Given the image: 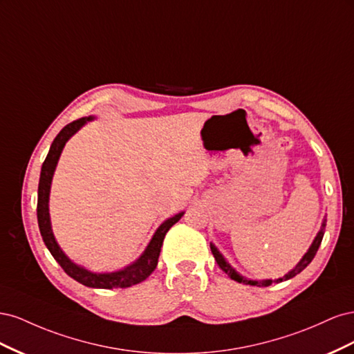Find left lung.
Wrapping results in <instances>:
<instances>
[{"label":"left lung","mask_w":354,"mask_h":354,"mask_svg":"<svg viewBox=\"0 0 354 354\" xmlns=\"http://www.w3.org/2000/svg\"><path fill=\"white\" fill-rule=\"evenodd\" d=\"M325 227H326V217H324L322 226H320V230L317 232L316 238L313 239L312 245H310V248L307 250V252L303 255V259L298 261V264L294 267L292 270H289L283 277H279V279H261V281L248 279V277L242 276L239 272H236V270L233 269V267L229 264V261H227L226 259H224V255L217 250L216 245H214V243L211 242L209 246H211V252H212V255H214V259H216L217 264L220 266V269H221L224 273H226V274L230 277V279L236 281V282H239V283L252 285V286H269V285H272V283H279V282H282V281L291 279V277L297 276L299 272H303V270L306 269V267H307L310 263H312V260L315 259V255H316V252H317V250H319L320 242H322V239H324Z\"/></svg>","instance_id":"8db88e82"}]
</instances>
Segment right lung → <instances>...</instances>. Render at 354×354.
Here are the masks:
<instances>
[{
    "mask_svg": "<svg viewBox=\"0 0 354 354\" xmlns=\"http://www.w3.org/2000/svg\"><path fill=\"white\" fill-rule=\"evenodd\" d=\"M93 120L94 116H85L78 121L68 124L56 136L55 140H53L48 155L44 160V164L41 167V176H39V185H38V207H37L38 226H39L42 241H44L48 251L51 252L53 257H55V260L60 264L62 269L65 270L72 279L88 288H100V289L128 288V286L143 282L146 277L151 276V273L156 269L160 246H162L165 234L171 229V226H174V224L183 217L185 211L176 214L174 217L167 218L162 224H160V226L156 229V232L153 233L151 242L147 243L145 251L142 252V255L131 264L125 266L121 270L99 273V272H91L88 269H85V267L73 263L60 248V245L57 243L55 233H53V229H51L50 208H48L50 190H51L53 176H55V171H56L63 147H65L66 142L75 133L80 131L85 124Z\"/></svg>",
    "mask_w": 354,
    "mask_h": 354,
    "instance_id": "add662e5",
    "label": "right lung"
}]
</instances>
